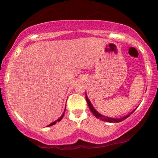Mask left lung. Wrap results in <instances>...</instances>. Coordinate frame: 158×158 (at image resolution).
<instances>
[{
	"mask_svg": "<svg viewBox=\"0 0 158 158\" xmlns=\"http://www.w3.org/2000/svg\"><path fill=\"white\" fill-rule=\"evenodd\" d=\"M85 98H86V101H87V102H88V106H89L90 110H91V112L94 114V115L95 116V117H97V118H99V119H102V120H103V121H106V122H109V123H119V122H121V121L124 120V119H126V118H128V117H129V116L131 115L132 113H133V112H131V114H128V115H127V116H126V117H123V118H121V119H114V118H110V117H105V116L101 115L100 114L98 113L97 110L94 109V107L92 106L91 103H90V102L89 101V99H88V97H87V95L85 96Z\"/></svg>",
	"mask_w": 158,
	"mask_h": 158,
	"instance_id": "8db88e82",
	"label": "left lung"
}]
</instances>
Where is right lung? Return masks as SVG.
<instances>
[{"label":"right lung","instance_id":"add662e5","mask_svg":"<svg viewBox=\"0 0 158 158\" xmlns=\"http://www.w3.org/2000/svg\"><path fill=\"white\" fill-rule=\"evenodd\" d=\"M64 110H65V109H64ZM64 114H62V115H61V117H60V118H59V119H57V120H56V121H55V122H53V123H50V125H49V126H53V125H54V124H56V122H59V121H60V120H61V119H62V117H64Z\"/></svg>","mask_w":158,"mask_h":158}]
</instances>
